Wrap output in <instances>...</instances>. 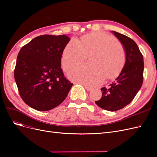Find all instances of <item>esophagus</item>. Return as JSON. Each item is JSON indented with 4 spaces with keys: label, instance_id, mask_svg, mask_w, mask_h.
<instances>
[{
    "label": "esophagus",
    "instance_id": "obj_1",
    "mask_svg": "<svg viewBox=\"0 0 157 157\" xmlns=\"http://www.w3.org/2000/svg\"><path fill=\"white\" fill-rule=\"evenodd\" d=\"M84 86L85 89H86V90H88V91H90V90H92V88L88 87V86Z\"/></svg>",
    "mask_w": 157,
    "mask_h": 157
}]
</instances>
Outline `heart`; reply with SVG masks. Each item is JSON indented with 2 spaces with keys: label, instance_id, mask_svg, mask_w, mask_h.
I'll use <instances>...</instances> for the list:
<instances>
[{
  "label": "heart",
  "instance_id": "b5f03b06",
  "mask_svg": "<svg viewBox=\"0 0 157 157\" xmlns=\"http://www.w3.org/2000/svg\"><path fill=\"white\" fill-rule=\"evenodd\" d=\"M91 55L89 65H78L68 71L71 80L86 86H96L104 81L105 76L113 78L119 75L126 61L125 49L116 38L103 33H92L80 40L71 39L69 41L61 56V65L67 71Z\"/></svg>",
  "mask_w": 157,
  "mask_h": 157
}]
</instances>
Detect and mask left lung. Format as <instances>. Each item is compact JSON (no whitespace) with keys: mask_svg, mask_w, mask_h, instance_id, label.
<instances>
[{"mask_svg":"<svg viewBox=\"0 0 157 157\" xmlns=\"http://www.w3.org/2000/svg\"><path fill=\"white\" fill-rule=\"evenodd\" d=\"M121 41L126 52V62L121 74L109 87L101 88L102 96L95 103L109 111L124 107L134 99L144 80V57L137 44L130 38L112 31Z\"/></svg>","mask_w":157,"mask_h":157,"instance_id":"8db88e82","label":"left lung"}]
</instances>
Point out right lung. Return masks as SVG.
<instances>
[{"label": "right lung", "mask_w": 157, "mask_h": 157, "mask_svg": "<svg viewBox=\"0 0 157 157\" xmlns=\"http://www.w3.org/2000/svg\"><path fill=\"white\" fill-rule=\"evenodd\" d=\"M70 39L65 35H40L19 52L14 78L23 101L35 110L58 106L73 86L61 68V56Z\"/></svg>", "instance_id": "obj_1"}]
</instances>
